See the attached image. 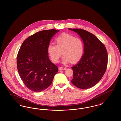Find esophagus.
Instances as JSON below:
<instances>
[{
    "label": "esophagus",
    "instance_id": "34e87169",
    "mask_svg": "<svg viewBox=\"0 0 121 121\" xmlns=\"http://www.w3.org/2000/svg\"><path fill=\"white\" fill-rule=\"evenodd\" d=\"M67 69V68H63V67H59V70H66Z\"/></svg>",
    "mask_w": 121,
    "mask_h": 121
}]
</instances>
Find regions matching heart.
Wrapping results in <instances>:
<instances>
[{"label": "heart", "instance_id": "b5f03b06", "mask_svg": "<svg viewBox=\"0 0 121 121\" xmlns=\"http://www.w3.org/2000/svg\"><path fill=\"white\" fill-rule=\"evenodd\" d=\"M56 42L57 45L51 43L48 46V52L53 63H58L62 52L64 55L62 59L63 64L70 62L76 63L80 60L83 54L84 45L80 38L63 34L58 37Z\"/></svg>", "mask_w": 121, "mask_h": 121}]
</instances>
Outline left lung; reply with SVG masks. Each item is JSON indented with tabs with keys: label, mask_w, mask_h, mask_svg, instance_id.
<instances>
[{
	"label": "left lung",
	"mask_w": 121,
	"mask_h": 121,
	"mask_svg": "<svg viewBox=\"0 0 121 121\" xmlns=\"http://www.w3.org/2000/svg\"><path fill=\"white\" fill-rule=\"evenodd\" d=\"M79 35L84 44V53L80 61L72 67V83L81 89L97 84L107 69L108 56L104 44L92 33L83 29H69Z\"/></svg>",
	"instance_id": "left-lung-1"
}]
</instances>
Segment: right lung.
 Here are the masks:
<instances>
[{"instance_id": "obj_1", "label": "right lung", "mask_w": 121, "mask_h": 121, "mask_svg": "<svg viewBox=\"0 0 121 121\" xmlns=\"http://www.w3.org/2000/svg\"><path fill=\"white\" fill-rule=\"evenodd\" d=\"M59 31L45 30L30 36L24 41L18 52L17 70L25 85L35 92H41L49 86L58 67L48 56V46L52 37Z\"/></svg>"}]
</instances>
